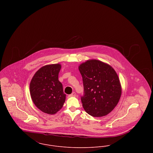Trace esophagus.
Returning a JSON list of instances; mask_svg holds the SVG:
<instances>
[{"instance_id": "34e87169", "label": "esophagus", "mask_w": 153, "mask_h": 153, "mask_svg": "<svg viewBox=\"0 0 153 153\" xmlns=\"http://www.w3.org/2000/svg\"><path fill=\"white\" fill-rule=\"evenodd\" d=\"M76 96V93L75 92H73L71 94L69 95V97H75Z\"/></svg>"}]
</instances>
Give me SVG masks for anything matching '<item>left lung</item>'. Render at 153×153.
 <instances>
[{
  "label": "left lung",
  "mask_w": 153,
  "mask_h": 153,
  "mask_svg": "<svg viewBox=\"0 0 153 153\" xmlns=\"http://www.w3.org/2000/svg\"><path fill=\"white\" fill-rule=\"evenodd\" d=\"M82 77L84 109L92 117L107 115L116 107L121 95L119 78L112 66L96 59L79 66Z\"/></svg>",
  "instance_id": "left-lung-1"
}]
</instances>
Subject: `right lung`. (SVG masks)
<instances>
[{
    "label": "right lung",
    "mask_w": 153,
    "mask_h": 153,
    "mask_svg": "<svg viewBox=\"0 0 153 153\" xmlns=\"http://www.w3.org/2000/svg\"><path fill=\"white\" fill-rule=\"evenodd\" d=\"M61 65L44 66L33 75L30 83L31 98L36 107L48 114H55L65 101L62 84L58 80Z\"/></svg>",
    "instance_id": "1"
}]
</instances>
